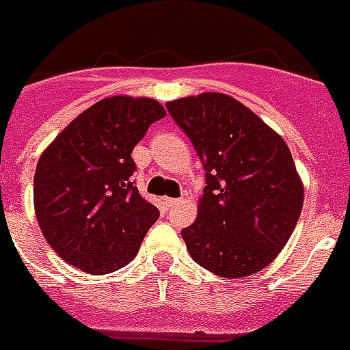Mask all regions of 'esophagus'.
Returning a JSON list of instances; mask_svg holds the SVG:
<instances>
[{
  "label": "esophagus",
  "instance_id": "obj_1",
  "mask_svg": "<svg viewBox=\"0 0 350 350\" xmlns=\"http://www.w3.org/2000/svg\"><path fill=\"white\" fill-rule=\"evenodd\" d=\"M180 200H177V198H163V203L167 205V207H173V205H177Z\"/></svg>",
  "mask_w": 350,
  "mask_h": 350
}]
</instances>
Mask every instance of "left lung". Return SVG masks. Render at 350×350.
Here are the masks:
<instances>
[{
    "instance_id": "8db88e82",
    "label": "left lung",
    "mask_w": 350,
    "mask_h": 350,
    "mask_svg": "<svg viewBox=\"0 0 350 350\" xmlns=\"http://www.w3.org/2000/svg\"><path fill=\"white\" fill-rule=\"evenodd\" d=\"M165 107L207 171L196 222L180 232L190 256L224 279L258 273L279 256L304 207L288 145L228 94L203 92Z\"/></svg>"
}]
</instances>
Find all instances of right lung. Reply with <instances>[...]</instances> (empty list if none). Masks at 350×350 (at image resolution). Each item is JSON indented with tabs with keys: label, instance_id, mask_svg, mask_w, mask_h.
<instances>
[{
	"label": "right lung",
	"instance_id": "obj_1",
	"mask_svg": "<svg viewBox=\"0 0 350 350\" xmlns=\"http://www.w3.org/2000/svg\"><path fill=\"white\" fill-rule=\"evenodd\" d=\"M165 116L152 98L111 96L73 118L37 162L33 207L52 250L90 275L130 264L160 213L133 187L131 150Z\"/></svg>",
	"mask_w": 350,
	"mask_h": 350
}]
</instances>
